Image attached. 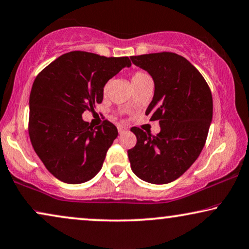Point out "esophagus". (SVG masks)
Listing matches in <instances>:
<instances>
[{
	"mask_svg": "<svg viewBox=\"0 0 249 249\" xmlns=\"http://www.w3.org/2000/svg\"><path fill=\"white\" fill-rule=\"evenodd\" d=\"M127 130V128L124 127V125H118V131L119 134H124V132Z\"/></svg>",
	"mask_w": 249,
	"mask_h": 249,
	"instance_id": "esophagus-1",
	"label": "esophagus"
}]
</instances>
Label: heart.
I'll return each mask as SVG.
<instances>
[{
	"label": "heart",
	"instance_id": "obj_1",
	"mask_svg": "<svg viewBox=\"0 0 249 249\" xmlns=\"http://www.w3.org/2000/svg\"><path fill=\"white\" fill-rule=\"evenodd\" d=\"M148 80H151L150 75H148L147 73L143 72V71H136V72L132 74L131 76L132 85H134L135 88L142 85V83H144L145 81H148Z\"/></svg>",
	"mask_w": 249,
	"mask_h": 249
}]
</instances>
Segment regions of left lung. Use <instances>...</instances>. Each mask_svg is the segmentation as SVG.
<instances>
[{
  "label": "left lung",
  "instance_id": "8db88e82",
  "mask_svg": "<svg viewBox=\"0 0 249 249\" xmlns=\"http://www.w3.org/2000/svg\"><path fill=\"white\" fill-rule=\"evenodd\" d=\"M154 81V96L145 114L159 120L151 135L132 127L137 143L128 150L135 175L145 182L167 184L182 176L205 146L213 118L212 91L191 63L174 53L131 56Z\"/></svg>",
  "mask_w": 249,
  "mask_h": 249
}]
</instances>
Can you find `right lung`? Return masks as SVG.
Returning <instances> with one entry per match:
<instances>
[{
  "instance_id": "obj_1",
  "label": "right lung",
  "mask_w": 249,
  "mask_h": 249,
  "mask_svg": "<svg viewBox=\"0 0 249 249\" xmlns=\"http://www.w3.org/2000/svg\"><path fill=\"white\" fill-rule=\"evenodd\" d=\"M130 65L128 57L71 51L35 77L28 134L35 153L61 182L85 183L101 170L118 129L108 120L93 128L82 114L101 104L105 83Z\"/></svg>"
}]
</instances>
